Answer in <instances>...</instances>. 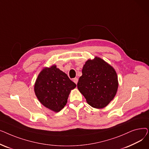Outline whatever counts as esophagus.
<instances>
[{"mask_svg": "<svg viewBox=\"0 0 149 149\" xmlns=\"http://www.w3.org/2000/svg\"><path fill=\"white\" fill-rule=\"evenodd\" d=\"M74 82L77 84V83H78V81H79V79H77V78H75V79H74Z\"/></svg>", "mask_w": 149, "mask_h": 149, "instance_id": "1", "label": "esophagus"}]
</instances>
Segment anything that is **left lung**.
<instances>
[{
	"mask_svg": "<svg viewBox=\"0 0 149 149\" xmlns=\"http://www.w3.org/2000/svg\"><path fill=\"white\" fill-rule=\"evenodd\" d=\"M118 87L114 68L103 59L95 57L83 67L77 88L92 107H106L115 97Z\"/></svg>",
	"mask_w": 149,
	"mask_h": 149,
	"instance_id": "left-lung-1",
	"label": "left lung"
}]
</instances>
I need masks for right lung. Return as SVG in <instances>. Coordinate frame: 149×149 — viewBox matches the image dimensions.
<instances>
[{
	"label": "right lung",
	"instance_id": "right-lung-1",
	"mask_svg": "<svg viewBox=\"0 0 149 149\" xmlns=\"http://www.w3.org/2000/svg\"><path fill=\"white\" fill-rule=\"evenodd\" d=\"M77 86L56 65L45 68L38 74L34 92L39 101L50 110L58 112L66 104L70 92Z\"/></svg>",
	"mask_w": 149,
	"mask_h": 149
}]
</instances>
